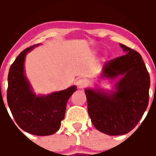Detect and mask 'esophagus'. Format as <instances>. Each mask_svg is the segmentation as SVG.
<instances>
[{"label":"esophagus","instance_id":"obj_1","mask_svg":"<svg viewBox=\"0 0 156 156\" xmlns=\"http://www.w3.org/2000/svg\"><path fill=\"white\" fill-rule=\"evenodd\" d=\"M86 84L87 83H86L85 80L83 79V78H80L76 81V84L78 88H84L86 86Z\"/></svg>","mask_w":156,"mask_h":156}]
</instances>
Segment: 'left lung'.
Returning a JSON list of instances; mask_svg holds the SVG:
<instances>
[{"mask_svg": "<svg viewBox=\"0 0 156 156\" xmlns=\"http://www.w3.org/2000/svg\"><path fill=\"white\" fill-rule=\"evenodd\" d=\"M126 52L104 64L103 72L113 78L123 75L111 95L85 90L88 114L94 127L111 136L123 135L133 130L149 104L150 78L138 52L125 45Z\"/></svg>", "mask_w": 156, "mask_h": 156, "instance_id": "obj_1", "label": "left lung"}]
</instances>
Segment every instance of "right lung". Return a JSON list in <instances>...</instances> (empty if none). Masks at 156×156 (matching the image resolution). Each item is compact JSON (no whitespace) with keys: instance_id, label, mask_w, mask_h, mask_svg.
<instances>
[{"instance_id":"right-lung-1","label":"right lung","mask_w":156,"mask_h":156,"mask_svg":"<svg viewBox=\"0 0 156 156\" xmlns=\"http://www.w3.org/2000/svg\"><path fill=\"white\" fill-rule=\"evenodd\" d=\"M20 53L11 65L8 74L7 103L19 127L37 136H48L59 129L65 117L67 101L76 91L75 86L48 96L37 97L31 91L24 73L26 54L34 47Z\"/></svg>"}]
</instances>
